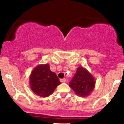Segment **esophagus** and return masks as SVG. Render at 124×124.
Here are the masks:
<instances>
[{"label":"esophagus","instance_id":"obj_1","mask_svg":"<svg viewBox=\"0 0 124 124\" xmlns=\"http://www.w3.org/2000/svg\"><path fill=\"white\" fill-rule=\"evenodd\" d=\"M61 82L62 83H65L66 82V79L65 78H62V79H61Z\"/></svg>","mask_w":124,"mask_h":124}]
</instances>
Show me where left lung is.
I'll list each match as a JSON object with an SVG mask.
<instances>
[{"label":"left lung","instance_id":"obj_1","mask_svg":"<svg viewBox=\"0 0 124 124\" xmlns=\"http://www.w3.org/2000/svg\"><path fill=\"white\" fill-rule=\"evenodd\" d=\"M69 85L77 95L86 97L93 91L95 86V80L87 70L83 67H78Z\"/></svg>","mask_w":124,"mask_h":124}]
</instances>
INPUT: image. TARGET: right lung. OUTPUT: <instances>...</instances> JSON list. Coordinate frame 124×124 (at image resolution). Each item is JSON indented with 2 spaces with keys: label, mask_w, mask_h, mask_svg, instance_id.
I'll return each instance as SVG.
<instances>
[{
  "label": "right lung",
  "mask_w": 124,
  "mask_h": 124,
  "mask_svg": "<svg viewBox=\"0 0 124 124\" xmlns=\"http://www.w3.org/2000/svg\"><path fill=\"white\" fill-rule=\"evenodd\" d=\"M31 89L36 95L47 97L52 95L61 82L56 73L50 69L48 64H41L36 67L29 77Z\"/></svg>",
  "instance_id": "obj_1"
}]
</instances>
